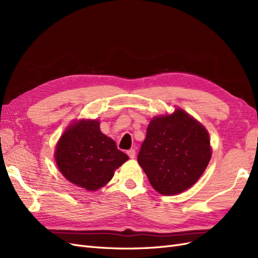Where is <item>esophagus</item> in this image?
<instances>
[{
	"instance_id": "1",
	"label": "esophagus",
	"mask_w": 258,
	"mask_h": 258,
	"mask_svg": "<svg viewBox=\"0 0 258 258\" xmlns=\"http://www.w3.org/2000/svg\"><path fill=\"white\" fill-rule=\"evenodd\" d=\"M127 154H128V156H129L131 159H134L136 157V150H135V148H131V150H129L127 152Z\"/></svg>"
}]
</instances>
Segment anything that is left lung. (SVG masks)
Returning a JSON list of instances; mask_svg holds the SVG:
<instances>
[{"label":"left lung","mask_w":258,"mask_h":258,"mask_svg":"<svg viewBox=\"0 0 258 258\" xmlns=\"http://www.w3.org/2000/svg\"><path fill=\"white\" fill-rule=\"evenodd\" d=\"M212 146L207 128L176 107L173 113L154 116L138 162L153 188L174 196L196 184L207 169Z\"/></svg>","instance_id":"obj_1"}]
</instances>
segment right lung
Returning a JSON list of instances; mask_svg holds the SVG:
<instances>
[{
  "label": "right lung",
  "instance_id": "add662e5",
  "mask_svg": "<svg viewBox=\"0 0 258 258\" xmlns=\"http://www.w3.org/2000/svg\"><path fill=\"white\" fill-rule=\"evenodd\" d=\"M54 161L70 183L88 191L102 188L129 157L102 134L99 119H73L54 147Z\"/></svg>",
  "mask_w": 258,
  "mask_h": 258
}]
</instances>
